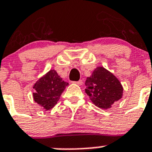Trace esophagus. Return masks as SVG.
Returning <instances> with one entry per match:
<instances>
[{
    "mask_svg": "<svg viewBox=\"0 0 152 152\" xmlns=\"http://www.w3.org/2000/svg\"><path fill=\"white\" fill-rule=\"evenodd\" d=\"M74 83H76V84L77 85H82L83 84V81L82 80H79V81H76V82H73Z\"/></svg>",
    "mask_w": 152,
    "mask_h": 152,
    "instance_id": "34e87169",
    "label": "esophagus"
}]
</instances>
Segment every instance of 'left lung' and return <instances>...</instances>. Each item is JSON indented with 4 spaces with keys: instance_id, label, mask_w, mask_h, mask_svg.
<instances>
[{
    "instance_id": "left-lung-1",
    "label": "left lung",
    "mask_w": 152,
    "mask_h": 152,
    "mask_svg": "<svg viewBox=\"0 0 152 152\" xmlns=\"http://www.w3.org/2000/svg\"><path fill=\"white\" fill-rule=\"evenodd\" d=\"M85 92L93 104L102 109H109L123 97V87L119 79L103 66H97L87 77Z\"/></svg>"
}]
</instances>
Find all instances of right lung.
<instances>
[{
	"label": "right lung",
	"instance_id": "1",
	"mask_svg": "<svg viewBox=\"0 0 152 152\" xmlns=\"http://www.w3.org/2000/svg\"><path fill=\"white\" fill-rule=\"evenodd\" d=\"M69 83L65 82L55 69H50L33 85V100L44 110L55 107Z\"/></svg>",
	"mask_w": 152,
	"mask_h": 152
}]
</instances>
